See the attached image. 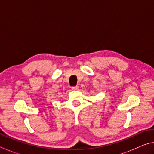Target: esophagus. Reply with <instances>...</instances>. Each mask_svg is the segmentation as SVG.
I'll return each instance as SVG.
<instances>
[{
  "instance_id": "34e87169",
  "label": "esophagus",
  "mask_w": 154,
  "mask_h": 154,
  "mask_svg": "<svg viewBox=\"0 0 154 154\" xmlns=\"http://www.w3.org/2000/svg\"><path fill=\"white\" fill-rule=\"evenodd\" d=\"M72 90H79V87H78V86H72Z\"/></svg>"
}]
</instances>
